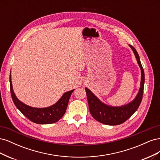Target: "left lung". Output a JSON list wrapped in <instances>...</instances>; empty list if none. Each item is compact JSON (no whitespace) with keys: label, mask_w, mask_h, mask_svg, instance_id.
Instances as JSON below:
<instances>
[{"label":"left lung","mask_w":160,"mask_h":160,"mask_svg":"<svg viewBox=\"0 0 160 160\" xmlns=\"http://www.w3.org/2000/svg\"><path fill=\"white\" fill-rule=\"evenodd\" d=\"M129 46L134 52L142 72L140 89L136 98L133 101L122 107H110L101 102L89 89L85 88L90 113L92 117L101 123L116 125L124 123L137 111L142 102L145 82L144 71L137 51L132 45H129Z\"/></svg>","instance_id":"left-lung-1"}]
</instances>
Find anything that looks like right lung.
<instances>
[{"label": "right lung", "mask_w": 160, "mask_h": 160, "mask_svg": "<svg viewBox=\"0 0 160 160\" xmlns=\"http://www.w3.org/2000/svg\"><path fill=\"white\" fill-rule=\"evenodd\" d=\"M10 88L12 99L17 109L32 122L38 124H50L58 122L64 115L69 98L73 90L66 92L61 98L53 105L46 108H35L29 107L19 101L14 94L10 75Z\"/></svg>", "instance_id": "add662e5"}]
</instances>
